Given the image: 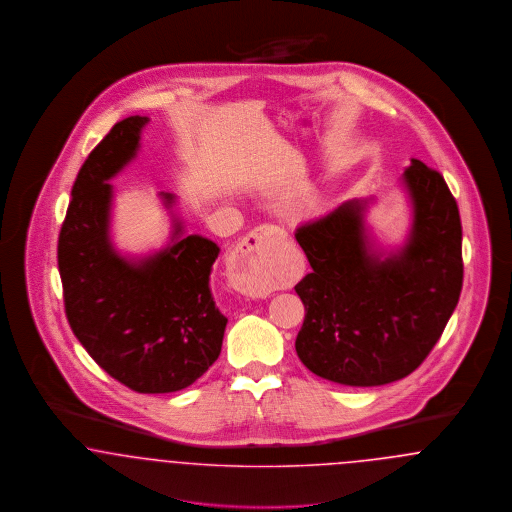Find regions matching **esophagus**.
<instances>
[{
  "label": "esophagus",
  "mask_w": 512,
  "mask_h": 512,
  "mask_svg": "<svg viewBox=\"0 0 512 512\" xmlns=\"http://www.w3.org/2000/svg\"><path fill=\"white\" fill-rule=\"evenodd\" d=\"M286 242V232L263 224L244 236L230 255V280L238 292L249 297H267L272 292L276 251Z\"/></svg>",
  "instance_id": "esophagus-1"
}]
</instances>
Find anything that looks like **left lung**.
I'll return each mask as SVG.
<instances>
[{"label":"left lung","instance_id":"obj_1","mask_svg":"<svg viewBox=\"0 0 512 512\" xmlns=\"http://www.w3.org/2000/svg\"><path fill=\"white\" fill-rule=\"evenodd\" d=\"M413 224L395 251L366 232L368 199L297 228L311 272L295 286L305 320L301 363L343 386H384L422 365L463 290V226L443 176L411 159L403 172Z\"/></svg>","mask_w":512,"mask_h":512}]
</instances>
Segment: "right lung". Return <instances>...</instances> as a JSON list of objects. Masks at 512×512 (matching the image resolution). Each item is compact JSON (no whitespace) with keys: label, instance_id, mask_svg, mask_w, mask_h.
<instances>
[{"label":"right lung","instance_id":"obj_1","mask_svg":"<svg viewBox=\"0 0 512 512\" xmlns=\"http://www.w3.org/2000/svg\"><path fill=\"white\" fill-rule=\"evenodd\" d=\"M147 117H128L88 155L74 180L57 263L74 336L109 376L138 393L192 386L220 355L228 318L209 288L219 245L184 234L171 211V244L128 259L111 242L109 180L136 157Z\"/></svg>","mask_w":512,"mask_h":512}]
</instances>
